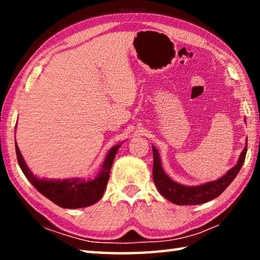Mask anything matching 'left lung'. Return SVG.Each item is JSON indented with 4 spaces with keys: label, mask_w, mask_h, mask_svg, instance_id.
<instances>
[{
    "label": "left lung",
    "mask_w": 260,
    "mask_h": 260,
    "mask_svg": "<svg viewBox=\"0 0 260 260\" xmlns=\"http://www.w3.org/2000/svg\"><path fill=\"white\" fill-rule=\"evenodd\" d=\"M246 146H248V140H246L245 147L237 159L236 165L228 170L226 174L213 181L204 182L197 184V186H186V184L175 182L174 180L171 179L162 169L159 151L157 150L156 147L152 146L153 182L161 196L177 205H199L206 203V202L217 199L236 178L245 159Z\"/></svg>",
    "instance_id": "obj_1"
}]
</instances>
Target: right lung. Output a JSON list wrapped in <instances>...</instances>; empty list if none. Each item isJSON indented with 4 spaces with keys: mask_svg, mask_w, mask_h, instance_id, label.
<instances>
[{
    "mask_svg": "<svg viewBox=\"0 0 260 260\" xmlns=\"http://www.w3.org/2000/svg\"><path fill=\"white\" fill-rule=\"evenodd\" d=\"M119 143L108 151L100 170L93 178H67V179H46L34 175L26 164L23 155L16 142V153L21 171L39 192L50 200L52 203L64 209H81L95 204L102 199L110 178L114 157Z\"/></svg>",
    "mask_w": 260,
    "mask_h": 260,
    "instance_id": "right-lung-1",
    "label": "right lung"
}]
</instances>
